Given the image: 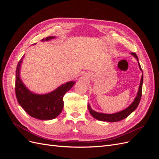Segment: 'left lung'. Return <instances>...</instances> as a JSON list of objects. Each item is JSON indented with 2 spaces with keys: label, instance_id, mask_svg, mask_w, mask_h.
Returning <instances> with one entry per match:
<instances>
[{
  "label": "left lung",
  "instance_id": "obj_1",
  "mask_svg": "<svg viewBox=\"0 0 159 159\" xmlns=\"http://www.w3.org/2000/svg\"><path fill=\"white\" fill-rule=\"evenodd\" d=\"M131 54L133 55L137 59V60L138 61L139 69L142 71L141 67L139 62V59H138V57H137V54H135V53H133V52H131ZM143 81V75L142 74L141 81H140V85H139V90H138L136 98H134L133 102L125 109H124V110L118 112V113H113V114H106V113H98V112L95 111H93L92 109L91 108L90 105L88 104V109L89 111L90 114L92 115V116L95 119L99 120V121H102L117 122V121H121V120L125 119L126 117H127L129 116L130 114H131L132 112H133L134 111L137 109V107H138V105L139 104V102H140L141 99V95H142Z\"/></svg>",
  "mask_w": 159,
  "mask_h": 159
}]
</instances>
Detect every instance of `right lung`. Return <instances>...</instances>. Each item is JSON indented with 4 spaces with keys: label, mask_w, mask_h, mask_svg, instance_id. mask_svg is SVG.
Instances as JSON below:
<instances>
[{
    "label": "right lung",
    "mask_w": 159,
    "mask_h": 159,
    "mask_svg": "<svg viewBox=\"0 0 159 159\" xmlns=\"http://www.w3.org/2000/svg\"><path fill=\"white\" fill-rule=\"evenodd\" d=\"M55 37L49 36L42 41H48ZM24 56L18 61L16 70L15 92L18 103L31 117L40 120H50L56 118L64 107L63 98L74 85L75 81H69L46 94H36L28 89L20 77L21 64Z\"/></svg>",
    "instance_id": "right-lung-1"
}]
</instances>
